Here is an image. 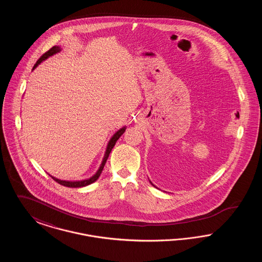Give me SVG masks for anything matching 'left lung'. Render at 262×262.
Listing matches in <instances>:
<instances>
[{"label":"left lung","instance_id":"left-lung-1","mask_svg":"<svg viewBox=\"0 0 262 262\" xmlns=\"http://www.w3.org/2000/svg\"><path fill=\"white\" fill-rule=\"evenodd\" d=\"M150 182V181H149ZM150 184H151V185H152V186H153V187H155V186H154V185H153V184H152V183H151V182H150Z\"/></svg>","mask_w":262,"mask_h":262}]
</instances>
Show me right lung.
<instances>
[{
  "instance_id": "obj_1",
  "label": "right lung",
  "mask_w": 262,
  "mask_h": 262,
  "mask_svg": "<svg viewBox=\"0 0 262 262\" xmlns=\"http://www.w3.org/2000/svg\"><path fill=\"white\" fill-rule=\"evenodd\" d=\"M62 50V48L60 47V46H54V47H52L50 50L48 51V52H46L44 55H42L41 56V58L38 60L37 62L34 64V67H33V69H32V71L33 70H35L36 68L38 67V64H40L41 62H43V61H45V60H47L48 58H50L52 56H54V55H56V54H58V53H60ZM125 128H126V126H123V127H121L119 130H117L114 135H113V137L110 138V140L108 141V144H107V147H106V151H105V154H104V156H103V159H102V162L100 164L99 168H98V170L96 171V173L93 174V176H91L90 178H88V179H84V180H80V181H66V180H60V179H58V178H55V177H53V176H50L52 177V179L53 180H55L57 183H59L60 185H62V186H64V187H86L88 185H91L92 183H94V182H96L97 180H98V178H99L100 174L102 173V170H103V168H104V166H105V164H106V161H107V159H108V157H109V155H110V153H111V151H112L113 147L115 146V144H116V142H117V140L121 137V136L124 134L125 132Z\"/></svg>"
}]
</instances>
